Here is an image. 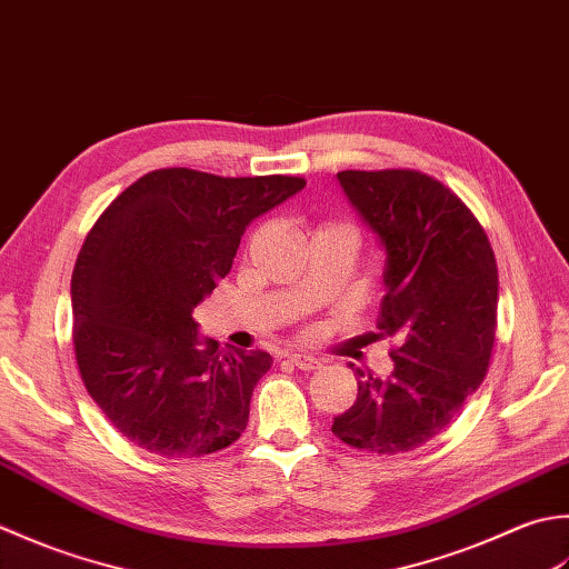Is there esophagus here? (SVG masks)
<instances>
[{"label": "esophagus", "instance_id": "esophagus-1", "mask_svg": "<svg viewBox=\"0 0 569 569\" xmlns=\"http://www.w3.org/2000/svg\"><path fill=\"white\" fill-rule=\"evenodd\" d=\"M289 361H292L299 370H317L321 368V361L317 356H309V353H287Z\"/></svg>", "mask_w": 569, "mask_h": 569}]
</instances>
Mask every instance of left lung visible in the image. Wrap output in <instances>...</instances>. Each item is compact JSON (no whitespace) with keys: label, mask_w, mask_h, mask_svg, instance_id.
I'll return each mask as SVG.
<instances>
[{"label":"left lung","mask_w":569,"mask_h":569,"mask_svg":"<svg viewBox=\"0 0 569 569\" xmlns=\"http://www.w3.org/2000/svg\"><path fill=\"white\" fill-rule=\"evenodd\" d=\"M336 179L386 250L378 329L398 349L386 380L351 363L358 396L331 432L356 449L400 455L447 430L483 382L496 339V258L459 196L422 171Z\"/></svg>","instance_id":"8db88e82"}]
</instances>
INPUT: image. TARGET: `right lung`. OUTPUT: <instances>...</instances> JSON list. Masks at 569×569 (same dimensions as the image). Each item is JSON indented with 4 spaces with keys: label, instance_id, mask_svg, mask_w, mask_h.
<instances>
[{
    "label": "right lung",
    "instance_id": "add662e5",
    "mask_svg": "<svg viewBox=\"0 0 569 569\" xmlns=\"http://www.w3.org/2000/svg\"><path fill=\"white\" fill-rule=\"evenodd\" d=\"M299 177L149 171L92 226L71 280L86 390L118 430L159 457H203L248 427L264 351L218 353L193 309L233 268L254 218L305 189Z\"/></svg>",
    "mask_w": 569,
    "mask_h": 569
}]
</instances>
